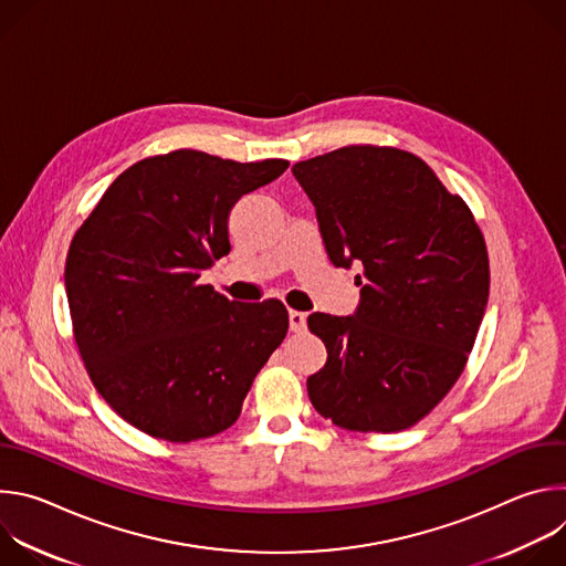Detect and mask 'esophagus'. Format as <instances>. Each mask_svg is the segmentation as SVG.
<instances>
[{"label": "esophagus", "mask_w": 566, "mask_h": 566, "mask_svg": "<svg viewBox=\"0 0 566 566\" xmlns=\"http://www.w3.org/2000/svg\"><path fill=\"white\" fill-rule=\"evenodd\" d=\"M289 327L293 334H300L306 329V315L302 311H289Z\"/></svg>", "instance_id": "obj_1"}]
</instances>
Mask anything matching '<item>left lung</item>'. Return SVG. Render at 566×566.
<instances>
[{"instance_id":"1","label":"left lung","mask_w":566,"mask_h":566,"mask_svg":"<svg viewBox=\"0 0 566 566\" xmlns=\"http://www.w3.org/2000/svg\"><path fill=\"white\" fill-rule=\"evenodd\" d=\"M334 266H363L354 315L311 313L327 347L308 376L313 408L354 432H398L461 376L489 302L483 234L426 160L349 145L293 166Z\"/></svg>"}]
</instances>
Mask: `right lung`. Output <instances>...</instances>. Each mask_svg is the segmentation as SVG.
<instances>
[{
    "instance_id": "1",
    "label": "right lung",
    "mask_w": 566,
    "mask_h": 566,
    "mask_svg": "<svg viewBox=\"0 0 566 566\" xmlns=\"http://www.w3.org/2000/svg\"><path fill=\"white\" fill-rule=\"evenodd\" d=\"M289 168L197 149L127 168L71 239L73 336L101 396L136 430L188 443L228 430L289 332L277 300L244 304L199 277L230 253L228 214Z\"/></svg>"
}]
</instances>
